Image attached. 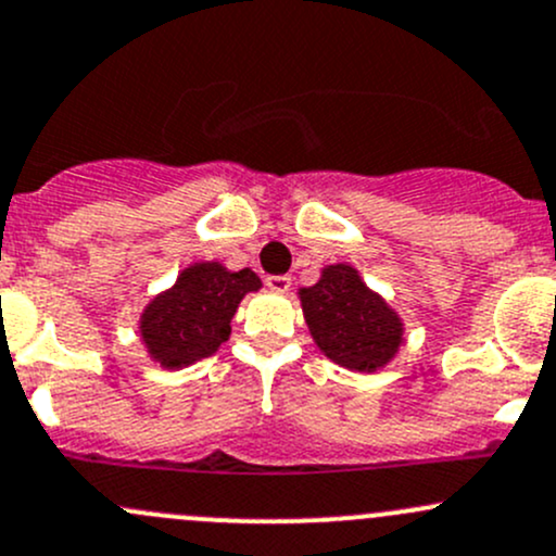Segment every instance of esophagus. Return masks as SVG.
<instances>
[{
    "instance_id": "obj_1",
    "label": "esophagus",
    "mask_w": 556,
    "mask_h": 556,
    "mask_svg": "<svg viewBox=\"0 0 556 556\" xmlns=\"http://www.w3.org/2000/svg\"><path fill=\"white\" fill-rule=\"evenodd\" d=\"M290 285H293V279L285 277V274H271V277H266V288L274 290V293H288Z\"/></svg>"
}]
</instances>
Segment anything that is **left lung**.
Listing matches in <instances>:
<instances>
[{
  "mask_svg": "<svg viewBox=\"0 0 556 556\" xmlns=\"http://www.w3.org/2000/svg\"><path fill=\"white\" fill-rule=\"evenodd\" d=\"M298 295L314 343L336 365L372 372L400 352L405 332L400 314L346 263L327 266L319 282Z\"/></svg>",
  "mask_w": 556,
  "mask_h": 556,
  "instance_id": "1",
  "label": "left lung"
}]
</instances>
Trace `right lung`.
<instances>
[{
	"instance_id": "right-lung-1",
	"label": "right lung",
	"mask_w": 556,
	"mask_h": 556,
	"mask_svg": "<svg viewBox=\"0 0 556 556\" xmlns=\"http://www.w3.org/2000/svg\"><path fill=\"white\" fill-rule=\"evenodd\" d=\"M261 288L250 268L229 271L220 263H194L140 314V338L151 359L167 370L194 365L229 341L239 301Z\"/></svg>"
}]
</instances>
